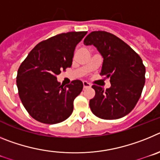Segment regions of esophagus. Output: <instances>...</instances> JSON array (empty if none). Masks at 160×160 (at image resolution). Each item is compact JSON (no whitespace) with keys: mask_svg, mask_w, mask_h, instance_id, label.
<instances>
[{"mask_svg":"<svg viewBox=\"0 0 160 160\" xmlns=\"http://www.w3.org/2000/svg\"><path fill=\"white\" fill-rule=\"evenodd\" d=\"M90 87V83H88L87 82H86V81H84L83 82V88H88V87Z\"/></svg>","mask_w":160,"mask_h":160,"instance_id":"1","label":"esophagus"}]
</instances>
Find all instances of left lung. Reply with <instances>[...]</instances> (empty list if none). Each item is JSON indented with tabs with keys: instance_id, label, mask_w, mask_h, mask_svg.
I'll use <instances>...</instances> for the list:
<instances>
[{
	"instance_id": "8db88e82",
	"label": "left lung",
	"mask_w": 160,
	"mask_h": 160,
	"mask_svg": "<svg viewBox=\"0 0 160 160\" xmlns=\"http://www.w3.org/2000/svg\"><path fill=\"white\" fill-rule=\"evenodd\" d=\"M84 45L95 46L103 58L101 74L110 78L104 90L93 85L95 95L90 100L94 115L102 119H118L129 114L138 102L145 84L146 69L141 58L120 38L105 31H94Z\"/></svg>"
}]
</instances>
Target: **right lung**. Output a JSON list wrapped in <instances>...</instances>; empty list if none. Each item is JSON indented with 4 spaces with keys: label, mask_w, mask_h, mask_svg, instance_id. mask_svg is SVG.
<instances>
[{
    "label": "right lung",
    "mask_w": 160,
    "mask_h": 160,
    "mask_svg": "<svg viewBox=\"0 0 160 160\" xmlns=\"http://www.w3.org/2000/svg\"><path fill=\"white\" fill-rule=\"evenodd\" d=\"M86 31L64 32L38 43L20 66L17 75L18 94L30 116L38 122L55 124L71 115L73 100L83 84L73 80L64 87L57 80L70 67L76 46Z\"/></svg>",
    "instance_id": "add662e5"
}]
</instances>
